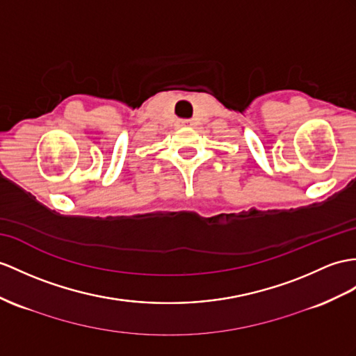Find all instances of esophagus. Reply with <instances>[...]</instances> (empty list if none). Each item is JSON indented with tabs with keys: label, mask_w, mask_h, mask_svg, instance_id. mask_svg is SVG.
<instances>
[{
	"label": "esophagus",
	"mask_w": 356,
	"mask_h": 356,
	"mask_svg": "<svg viewBox=\"0 0 356 356\" xmlns=\"http://www.w3.org/2000/svg\"><path fill=\"white\" fill-rule=\"evenodd\" d=\"M193 122H192V120H190V119H181V125H192Z\"/></svg>",
	"instance_id": "obj_1"
}]
</instances>
